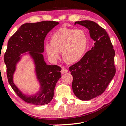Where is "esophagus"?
<instances>
[{
	"label": "esophagus",
	"instance_id": "esophagus-1",
	"mask_svg": "<svg viewBox=\"0 0 126 126\" xmlns=\"http://www.w3.org/2000/svg\"><path fill=\"white\" fill-rule=\"evenodd\" d=\"M68 72V70L67 69H66V67H62V70H61V73L63 74V73H67Z\"/></svg>",
	"mask_w": 126,
	"mask_h": 126
}]
</instances>
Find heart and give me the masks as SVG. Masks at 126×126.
I'll use <instances>...</instances> for the list:
<instances>
[{
    "label": "heart",
    "mask_w": 126,
    "mask_h": 126,
    "mask_svg": "<svg viewBox=\"0 0 126 126\" xmlns=\"http://www.w3.org/2000/svg\"><path fill=\"white\" fill-rule=\"evenodd\" d=\"M88 44L87 35L83 30L67 28L59 29L50 37V44L45 46L48 57L53 61L60 57L68 63H75L83 57Z\"/></svg>",
    "instance_id": "b5f03b06"
}]
</instances>
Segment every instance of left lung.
<instances>
[{
  "label": "left lung",
  "mask_w": 126,
  "mask_h": 126,
  "mask_svg": "<svg viewBox=\"0 0 126 126\" xmlns=\"http://www.w3.org/2000/svg\"><path fill=\"white\" fill-rule=\"evenodd\" d=\"M76 24L88 29L95 42L80 61L69 68L73 76V93L80 100L88 101L102 94L115 75V51L107 32L95 22Z\"/></svg>",
  "instance_id": "left-lung-1"
}]
</instances>
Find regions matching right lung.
Instances as JSON below:
<instances>
[{
	"label": "right lung",
	"mask_w": 126,
	"mask_h": 126,
	"mask_svg": "<svg viewBox=\"0 0 126 126\" xmlns=\"http://www.w3.org/2000/svg\"><path fill=\"white\" fill-rule=\"evenodd\" d=\"M59 24L56 21H42L23 24L9 40L4 56L7 67V76L10 85L22 99L34 105L47 104L53 99L54 88L62 77L61 67L46 63L42 53L44 51L46 35ZM28 55L33 60L34 72L40 87L34 94L27 95L14 83L13 76L16 66L23 55Z\"/></svg>",
	"instance_id": "add662e5"
}]
</instances>
